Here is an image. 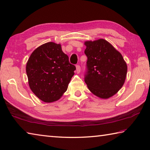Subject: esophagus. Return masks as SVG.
<instances>
[{
    "label": "esophagus",
    "mask_w": 150,
    "mask_h": 150,
    "mask_svg": "<svg viewBox=\"0 0 150 150\" xmlns=\"http://www.w3.org/2000/svg\"><path fill=\"white\" fill-rule=\"evenodd\" d=\"M76 71H77V73H79L81 71V67L80 66H79V65H77L76 66Z\"/></svg>",
    "instance_id": "obj_1"
}]
</instances>
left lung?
Returning <instances> with one entry per match:
<instances>
[{"mask_svg": "<svg viewBox=\"0 0 150 150\" xmlns=\"http://www.w3.org/2000/svg\"><path fill=\"white\" fill-rule=\"evenodd\" d=\"M84 45L88 58L84 81L95 96L108 99L124 84L127 65L121 54L105 39L88 40Z\"/></svg>", "mask_w": 150, "mask_h": 150, "instance_id": "obj_1", "label": "left lung"}]
</instances>
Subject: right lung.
I'll use <instances>...</instances> for the list:
<instances>
[{
    "mask_svg": "<svg viewBox=\"0 0 150 150\" xmlns=\"http://www.w3.org/2000/svg\"><path fill=\"white\" fill-rule=\"evenodd\" d=\"M60 44L53 42L40 45L33 52L27 62L26 73L30 88L37 98L46 103L57 101L67 91L74 75Z\"/></svg>",
    "mask_w": 150,
    "mask_h": 150,
    "instance_id": "right-lung-1",
    "label": "right lung"
}]
</instances>
